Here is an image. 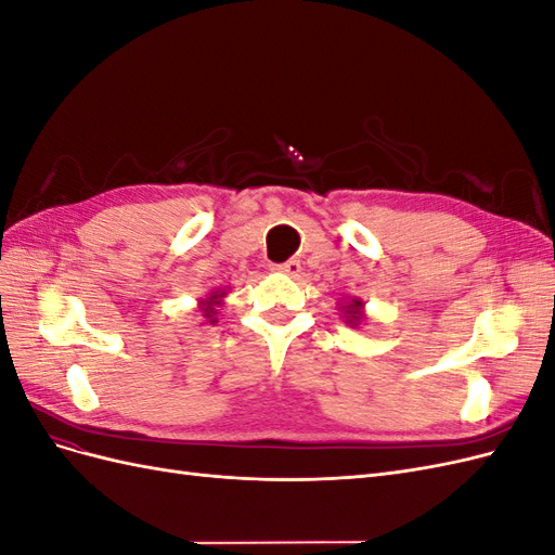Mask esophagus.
Masks as SVG:
<instances>
[{"instance_id": "1", "label": "esophagus", "mask_w": 555, "mask_h": 555, "mask_svg": "<svg viewBox=\"0 0 555 555\" xmlns=\"http://www.w3.org/2000/svg\"><path fill=\"white\" fill-rule=\"evenodd\" d=\"M273 271L287 273V275H298L300 273V261L298 259H289V261H284V263H275Z\"/></svg>"}]
</instances>
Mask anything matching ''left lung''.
Masks as SVG:
<instances>
[{
    "label": "left lung",
    "mask_w": 555,
    "mask_h": 555,
    "mask_svg": "<svg viewBox=\"0 0 555 555\" xmlns=\"http://www.w3.org/2000/svg\"><path fill=\"white\" fill-rule=\"evenodd\" d=\"M345 312V322L351 326H359V322L363 319V300L361 298H351L349 304L343 306Z\"/></svg>",
    "instance_id": "left-lung-1"
}]
</instances>
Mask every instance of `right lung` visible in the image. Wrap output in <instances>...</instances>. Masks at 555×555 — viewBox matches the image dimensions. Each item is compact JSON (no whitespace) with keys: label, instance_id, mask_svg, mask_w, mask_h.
<instances>
[{"label":"right lung","instance_id":"add662e5","mask_svg":"<svg viewBox=\"0 0 555 555\" xmlns=\"http://www.w3.org/2000/svg\"><path fill=\"white\" fill-rule=\"evenodd\" d=\"M227 296V292H222V289H217V292H212L206 300H201L198 304V308H201V312H204V317L208 319L210 324H215L217 322V306H222V298Z\"/></svg>","mask_w":555,"mask_h":555}]
</instances>
